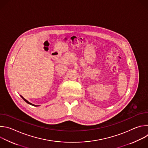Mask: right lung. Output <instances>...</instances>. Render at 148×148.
I'll return each instance as SVG.
<instances>
[{
    "instance_id": "1",
    "label": "right lung",
    "mask_w": 148,
    "mask_h": 148,
    "mask_svg": "<svg viewBox=\"0 0 148 148\" xmlns=\"http://www.w3.org/2000/svg\"><path fill=\"white\" fill-rule=\"evenodd\" d=\"M20 97L22 98V99L26 102H27V103H29V104H30V105H33V106H34V107H37V106H38V105H34V104H33V103H30V102H29L27 100H26L25 98H24L22 95H20Z\"/></svg>"
}]
</instances>
